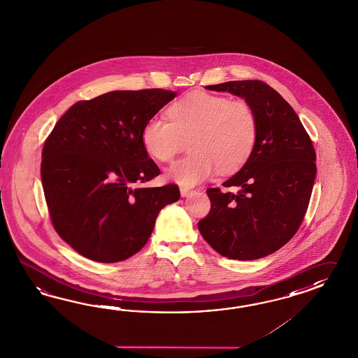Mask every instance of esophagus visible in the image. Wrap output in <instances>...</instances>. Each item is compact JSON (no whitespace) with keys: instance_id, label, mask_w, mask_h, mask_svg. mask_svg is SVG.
Listing matches in <instances>:
<instances>
[{"instance_id":"esophagus-1","label":"esophagus","mask_w":358,"mask_h":358,"mask_svg":"<svg viewBox=\"0 0 358 358\" xmlns=\"http://www.w3.org/2000/svg\"><path fill=\"white\" fill-rule=\"evenodd\" d=\"M180 192H181V195H182L183 198H186V196H189L190 194H192V189H189V187H181Z\"/></svg>"}]
</instances>
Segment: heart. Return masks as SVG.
<instances>
[{"mask_svg":"<svg viewBox=\"0 0 358 358\" xmlns=\"http://www.w3.org/2000/svg\"><path fill=\"white\" fill-rule=\"evenodd\" d=\"M169 122L154 116L145 122L141 138L148 155L172 162L189 141L190 155L168 168L166 177L195 186L217 173H234L247 163L257 138V120L244 99L192 92L168 108Z\"/></svg>","mask_w":358,"mask_h":358,"instance_id":"heart-1","label":"heart"}]
</instances>
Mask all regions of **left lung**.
<instances>
[{
    "mask_svg": "<svg viewBox=\"0 0 358 358\" xmlns=\"http://www.w3.org/2000/svg\"><path fill=\"white\" fill-rule=\"evenodd\" d=\"M243 98L257 120L252 154L221 192L208 189L210 210L198 222L216 252L233 260H256L278 251L306 216L317 173L315 151L294 108L259 80L206 87Z\"/></svg>",
    "mask_w": 358,
    "mask_h": 358,
    "instance_id": "1",
    "label": "left lung"
}]
</instances>
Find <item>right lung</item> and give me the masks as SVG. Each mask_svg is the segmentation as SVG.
<instances>
[{"label": "right lung", "instance_id": "add662e5", "mask_svg": "<svg viewBox=\"0 0 358 358\" xmlns=\"http://www.w3.org/2000/svg\"><path fill=\"white\" fill-rule=\"evenodd\" d=\"M176 96L114 90L81 101L45 142L41 181L52 227L84 257L127 260L148 243L159 212L180 199L173 183L140 186L160 173L142 145V128Z\"/></svg>", "mask_w": 358, "mask_h": 358}]
</instances>
